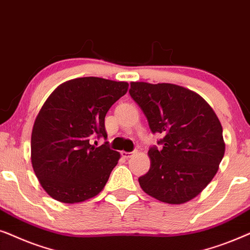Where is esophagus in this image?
Listing matches in <instances>:
<instances>
[{"label": "esophagus", "mask_w": 250, "mask_h": 250, "mask_svg": "<svg viewBox=\"0 0 250 250\" xmlns=\"http://www.w3.org/2000/svg\"><path fill=\"white\" fill-rule=\"evenodd\" d=\"M122 156L123 158H125V159H129V158H131V156H134V154H135V152H125L123 151L122 153Z\"/></svg>", "instance_id": "34e87169"}]
</instances>
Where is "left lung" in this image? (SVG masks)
Instances as JSON below:
<instances>
[{"label":"left lung","mask_w":250,"mask_h":250,"mask_svg":"<svg viewBox=\"0 0 250 250\" xmlns=\"http://www.w3.org/2000/svg\"><path fill=\"white\" fill-rule=\"evenodd\" d=\"M131 98L147 119L161 147L148 149L151 167L138 178L156 200L185 204L200 194L218 170L225 153L221 122L197 92L171 83L131 82Z\"/></svg>","instance_id":"1"}]
</instances>
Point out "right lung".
<instances>
[{
	"instance_id": "1",
	"label": "right lung",
	"mask_w": 250,
	"mask_h": 250,
	"mask_svg": "<svg viewBox=\"0 0 250 250\" xmlns=\"http://www.w3.org/2000/svg\"><path fill=\"white\" fill-rule=\"evenodd\" d=\"M129 84L95 76L69 80L53 90L36 116L31 138V160L40 184L64 204L94 198L104 188L120 153L108 142L105 116L127 94Z\"/></svg>"
}]
</instances>
